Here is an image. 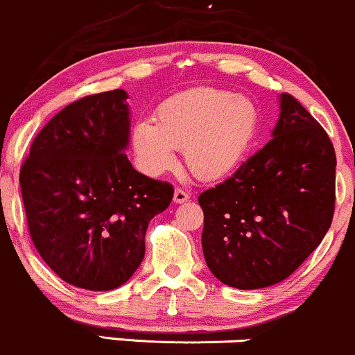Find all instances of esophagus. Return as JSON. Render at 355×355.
<instances>
[{
	"mask_svg": "<svg viewBox=\"0 0 355 355\" xmlns=\"http://www.w3.org/2000/svg\"><path fill=\"white\" fill-rule=\"evenodd\" d=\"M189 200H190L189 191H185L182 189L175 190V193H173V202L175 203H185V202H189Z\"/></svg>",
	"mask_w": 355,
	"mask_h": 355,
	"instance_id": "34e87169",
	"label": "esophagus"
}]
</instances>
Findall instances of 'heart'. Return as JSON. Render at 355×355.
<instances>
[{"mask_svg":"<svg viewBox=\"0 0 355 355\" xmlns=\"http://www.w3.org/2000/svg\"><path fill=\"white\" fill-rule=\"evenodd\" d=\"M130 130V148L140 170L152 177L172 170L175 148L203 180L232 173L250 152L259 129L258 105L248 96L200 87L168 97Z\"/></svg>","mask_w":355,"mask_h":355,"instance_id":"heart-1","label":"heart"}]
</instances>
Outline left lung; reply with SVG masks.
I'll return each mask as SVG.
<instances>
[{
    "mask_svg": "<svg viewBox=\"0 0 355 355\" xmlns=\"http://www.w3.org/2000/svg\"><path fill=\"white\" fill-rule=\"evenodd\" d=\"M279 109L270 142L198 196L205 261L232 288H268L291 276L334 216L331 139L291 94H281Z\"/></svg>",
    "mask_w": 355,
    "mask_h": 355,
    "instance_id": "obj_1",
    "label": "left lung"
}]
</instances>
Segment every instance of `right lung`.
Returning a JSON list of instances; mask_svg holds the SVG:
<instances>
[{"mask_svg":"<svg viewBox=\"0 0 355 355\" xmlns=\"http://www.w3.org/2000/svg\"><path fill=\"white\" fill-rule=\"evenodd\" d=\"M122 89L64 107L33 140L19 172L37 253L62 281L110 291L145 254L148 221L168 208L173 187L127 159L130 114Z\"/></svg>","mask_w":355,"mask_h":355,"instance_id":"right-lung-1","label":"right lung"}]
</instances>
